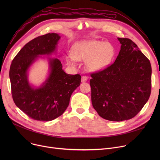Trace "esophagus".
Listing matches in <instances>:
<instances>
[{"instance_id":"obj_1","label":"esophagus","mask_w":160,"mask_h":160,"mask_svg":"<svg viewBox=\"0 0 160 160\" xmlns=\"http://www.w3.org/2000/svg\"><path fill=\"white\" fill-rule=\"evenodd\" d=\"M87 80H88V77H86V76H82V78H81V82H85Z\"/></svg>"}]
</instances>
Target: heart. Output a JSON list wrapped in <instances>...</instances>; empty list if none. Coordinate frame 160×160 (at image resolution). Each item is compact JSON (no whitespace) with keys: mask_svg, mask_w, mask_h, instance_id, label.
I'll return each mask as SVG.
<instances>
[{"mask_svg":"<svg viewBox=\"0 0 160 160\" xmlns=\"http://www.w3.org/2000/svg\"><path fill=\"white\" fill-rule=\"evenodd\" d=\"M114 47L109 42L90 40L79 41L71 48V54L76 61H85L86 69L91 72L104 70L110 65L115 56ZM67 63L72 65V59Z\"/></svg>","mask_w":160,"mask_h":160,"instance_id":"heart-1","label":"heart"}]
</instances>
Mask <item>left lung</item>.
I'll use <instances>...</instances> for the list:
<instances>
[{
    "label": "left lung",
    "instance_id": "obj_1",
    "mask_svg": "<svg viewBox=\"0 0 160 160\" xmlns=\"http://www.w3.org/2000/svg\"><path fill=\"white\" fill-rule=\"evenodd\" d=\"M121 50L115 62L91 76V102L103 119L122 121L135 117L148 101L152 68L148 58L128 38H117Z\"/></svg>",
    "mask_w": 160,
    "mask_h": 160
}]
</instances>
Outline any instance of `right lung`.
Wrapping results in <instances>:
<instances>
[{
    "label": "right lung",
    "instance_id": "1",
    "mask_svg": "<svg viewBox=\"0 0 160 160\" xmlns=\"http://www.w3.org/2000/svg\"><path fill=\"white\" fill-rule=\"evenodd\" d=\"M60 38L58 33H48L32 39L21 49L10 66L13 101L21 110L34 120L50 121L62 115L69 106L73 91L80 84V74H67L58 58L48 57L56 53ZM39 58L48 60L49 73L46 80L39 87H36L29 82L28 72Z\"/></svg>",
    "mask_w": 160,
    "mask_h": 160
}]
</instances>
